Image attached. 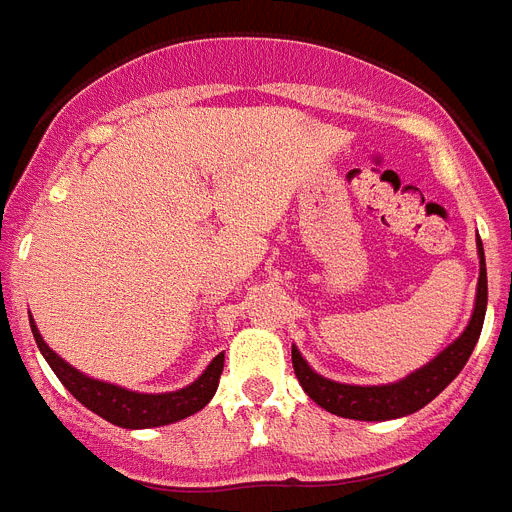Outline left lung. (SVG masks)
Returning <instances> with one entry per match:
<instances>
[{"label":"left lung","instance_id":"obj_1","mask_svg":"<svg viewBox=\"0 0 512 512\" xmlns=\"http://www.w3.org/2000/svg\"><path fill=\"white\" fill-rule=\"evenodd\" d=\"M479 249V284H476V302H473V313L463 334L452 344H447L434 360H429L413 373H407L400 381L392 384H342V381H331L313 371V365L307 363L302 352L292 344V365L299 378V386L305 389L307 397L321 405L323 410L352 421H394V418H405V415L418 413L421 407L429 405L434 397L447 389L455 381L463 365L468 363L473 347L479 342L481 326H484L486 315V263H484V244L476 239Z\"/></svg>","mask_w":512,"mask_h":512}]
</instances>
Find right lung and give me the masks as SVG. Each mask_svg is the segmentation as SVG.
Segmentation results:
<instances>
[{"instance_id":"obj_1","label":"right lung","mask_w":512,"mask_h":512,"mask_svg":"<svg viewBox=\"0 0 512 512\" xmlns=\"http://www.w3.org/2000/svg\"><path fill=\"white\" fill-rule=\"evenodd\" d=\"M33 339L39 344V352L54 371V376L60 378L62 386L68 389L83 407H89L91 413H97L99 418L110 421L112 426L120 429H155V426H168V423L184 421L189 415L199 413L207 402L213 400L215 389H218L220 373H223V352L210 360L205 371L199 373L189 386L176 389V392H134L126 386L107 384L99 378H91L65 363L57 352L44 342V336L39 334V328L31 318Z\"/></svg>"}]
</instances>
